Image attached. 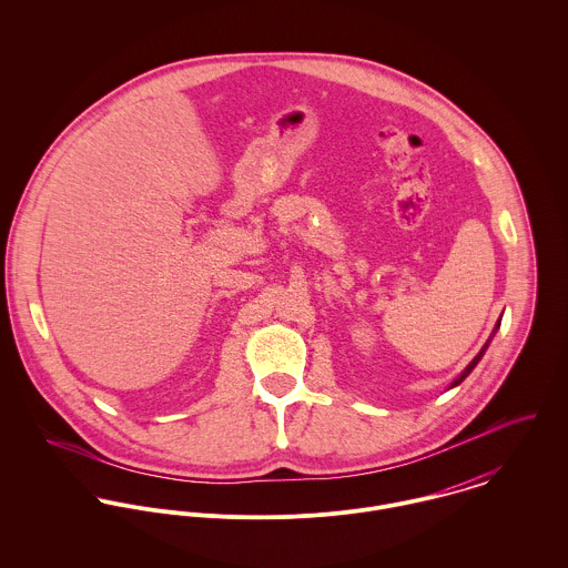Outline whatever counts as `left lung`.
<instances>
[{
  "label": "left lung",
  "instance_id": "8db88e82",
  "mask_svg": "<svg viewBox=\"0 0 568 568\" xmlns=\"http://www.w3.org/2000/svg\"><path fill=\"white\" fill-rule=\"evenodd\" d=\"M498 327H500V320H498V322H496V325H494V332H496V329H498ZM494 332H491V336H494ZM491 336H489V338H487V343H486V345H484V347H481V352H479V354H477V356H475V358H473V363H470V365H468V367H466V369H464V372H462V376H459V378H455V381H453V385H450V389H453V387H457V385H459V383H464V381H466V376H468V374H470V372H473V369H475V367H477V363H479V361H481V358H484V354H486L487 345H489V341H491Z\"/></svg>",
  "mask_w": 568,
  "mask_h": 568
}]
</instances>
